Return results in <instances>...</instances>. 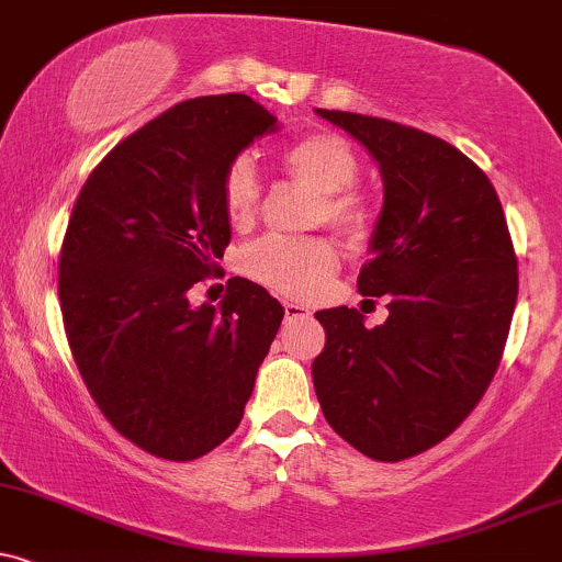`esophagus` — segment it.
<instances>
[{
  "label": "esophagus",
  "mask_w": 562,
  "mask_h": 562,
  "mask_svg": "<svg viewBox=\"0 0 562 562\" xmlns=\"http://www.w3.org/2000/svg\"><path fill=\"white\" fill-rule=\"evenodd\" d=\"M283 313H286V318H305V315H310V307L302 305V302L286 300L283 302Z\"/></svg>",
  "instance_id": "obj_1"
}]
</instances>
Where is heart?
Segmentation results:
<instances>
[{
	"label": "heart",
	"mask_w": 562,
	"mask_h": 562,
	"mask_svg": "<svg viewBox=\"0 0 562 562\" xmlns=\"http://www.w3.org/2000/svg\"><path fill=\"white\" fill-rule=\"evenodd\" d=\"M289 176L321 194V221L331 223L349 239L371 231V204L360 191L349 189L358 178V160L349 144L336 134H310L281 151ZM223 207L234 226L252 221L260 207V181L249 157H236L223 176ZM241 270L273 292L305 296L318 292L339 268V249L321 236H262L244 247Z\"/></svg>",
	"instance_id": "b5f03b06"
}]
</instances>
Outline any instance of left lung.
<instances>
[{
    "label": "left lung",
    "mask_w": 562,
    "mask_h": 562,
    "mask_svg": "<svg viewBox=\"0 0 562 562\" xmlns=\"http://www.w3.org/2000/svg\"><path fill=\"white\" fill-rule=\"evenodd\" d=\"M315 112L384 178L358 289L389 296L375 328L355 307L315 313L326 328L315 394L341 439L397 463L450 437L484 397L516 310L518 260L497 191L463 151L384 117Z\"/></svg>",
    "instance_id": "left-lung-1"
}]
</instances>
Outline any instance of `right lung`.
<instances>
[{
  "label": "right lung",
  "instance_id": "add662e5",
  "mask_svg": "<svg viewBox=\"0 0 562 562\" xmlns=\"http://www.w3.org/2000/svg\"><path fill=\"white\" fill-rule=\"evenodd\" d=\"M276 115L247 94L176 104L91 170L59 252L65 331L91 397L125 439L194 460L239 426L283 307L247 279L221 305L189 289L231 241L223 176Z\"/></svg>",
  "mask_w": 562,
  "mask_h": 562
}]
</instances>
